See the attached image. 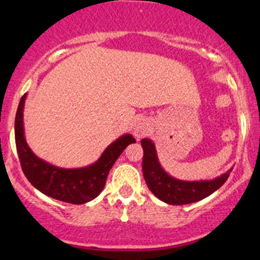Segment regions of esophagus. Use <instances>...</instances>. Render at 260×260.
Masks as SVG:
<instances>
[{
	"label": "esophagus",
	"instance_id": "obj_1",
	"mask_svg": "<svg viewBox=\"0 0 260 260\" xmlns=\"http://www.w3.org/2000/svg\"><path fill=\"white\" fill-rule=\"evenodd\" d=\"M149 129H150V124H149V122L145 118H138V120L134 122L133 134L136 138L139 139L144 137L149 132Z\"/></svg>",
	"mask_w": 260,
	"mask_h": 260
}]
</instances>
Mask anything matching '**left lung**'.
Instances as JSON below:
<instances>
[{"instance_id": "8db88e82", "label": "left lung", "mask_w": 260, "mask_h": 260, "mask_svg": "<svg viewBox=\"0 0 260 260\" xmlns=\"http://www.w3.org/2000/svg\"><path fill=\"white\" fill-rule=\"evenodd\" d=\"M140 143H142L143 150H144L142 168L147 186L155 197L168 204H190V203H196L207 198L225 183L229 178L230 172L232 171V169L229 170L228 172L214 180H177V178L170 176L160 165L154 143L149 138L142 139Z\"/></svg>"}]
</instances>
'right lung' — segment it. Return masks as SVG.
<instances>
[{
  "instance_id": "1",
  "label": "right lung",
  "mask_w": 260,
  "mask_h": 260,
  "mask_svg": "<svg viewBox=\"0 0 260 260\" xmlns=\"http://www.w3.org/2000/svg\"><path fill=\"white\" fill-rule=\"evenodd\" d=\"M26 94L18 105L14 136L20 165L28 181L44 194L71 204H84L100 194L106 183L110 170L127 148L136 143L131 134H124L112 142L101 156L91 165L79 169H62L46 162L31 151L24 137L23 111Z\"/></svg>"
}]
</instances>
